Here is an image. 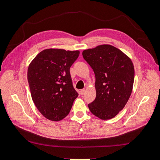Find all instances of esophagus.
Instances as JSON below:
<instances>
[{
  "mask_svg": "<svg viewBox=\"0 0 160 160\" xmlns=\"http://www.w3.org/2000/svg\"><path fill=\"white\" fill-rule=\"evenodd\" d=\"M86 92V90L85 89H82L80 91V94L81 95V96H82V95H84V93H85Z\"/></svg>",
  "mask_w": 160,
  "mask_h": 160,
  "instance_id": "obj_1",
  "label": "esophagus"
}]
</instances>
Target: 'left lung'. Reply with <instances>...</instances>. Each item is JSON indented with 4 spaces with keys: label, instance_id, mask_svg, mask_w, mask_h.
<instances>
[{
    "label": "left lung",
    "instance_id": "obj_1",
    "mask_svg": "<svg viewBox=\"0 0 160 160\" xmlns=\"http://www.w3.org/2000/svg\"><path fill=\"white\" fill-rule=\"evenodd\" d=\"M82 56L96 76V97L88 104L102 120H109L123 109L131 96L135 71L131 60L116 47L102 45L84 50Z\"/></svg>",
    "mask_w": 160,
    "mask_h": 160
}]
</instances>
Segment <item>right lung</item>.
Here are the masks:
<instances>
[{
  "mask_svg": "<svg viewBox=\"0 0 160 160\" xmlns=\"http://www.w3.org/2000/svg\"><path fill=\"white\" fill-rule=\"evenodd\" d=\"M79 54V51L45 49L29 64L28 80L33 102L49 120L65 118L78 96L69 69Z\"/></svg>",
  "mask_w": 160,
  "mask_h": 160,
  "instance_id": "add662e5",
  "label": "right lung"
}]
</instances>
